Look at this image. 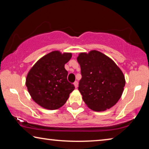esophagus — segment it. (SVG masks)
<instances>
[{
    "label": "esophagus",
    "mask_w": 149,
    "mask_h": 149,
    "mask_svg": "<svg viewBox=\"0 0 149 149\" xmlns=\"http://www.w3.org/2000/svg\"><path fill=\"white\" fill-rule=\"evenodd\" d=\"M74 85L75 87L77 88V87H78V82H77V81H75V82L74 83Z\"/></svg>",
    "instance_id": "1"
}]
</instances>
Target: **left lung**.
<instances>
[{"mask_svg": "<svg viewBox=\"0 0 149 149\" xmlns=\"http://www.w3.org/2000/svg\"><path fill=\"white\" fill-rule=\"evenodd\" d=\"M77 60L82 75L78 90L86 105L96 112L114 107L125 85L120 68L110 58L95 50L80 52Z\"/></svg>", "mask_w": 149, "mask_h": 149, "instance_id": "left-lung-1", "label": "left lung"}]
</instances>
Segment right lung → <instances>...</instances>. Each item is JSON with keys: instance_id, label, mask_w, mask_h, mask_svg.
I'll return each instance as SVG.
<instances>
[{"instance_id": "add662e5", "label": "right lung", "mask_w": 149, "mask_h": 149, "mask_svg": "<svg viewBox=\"0 0 149 149\" xmlns=\"http://www.w3.org/2000/svg\"><path fill=\"white\" fill-rule=\"evenodd\" d=\"M71 52L54 50L45 55L33 65L26 79V85L31 99L48 110L62 107L74 90L68 81L64 65L71 59Z\"/></svg>"}]
</instances>
